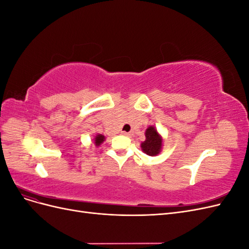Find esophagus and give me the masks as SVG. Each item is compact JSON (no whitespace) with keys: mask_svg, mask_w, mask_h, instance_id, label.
I'll return each mask as SVG.
<instances>
[{"mask_svg":"<svg viewBox=\"0 0 249 249\" xmlns=\"http://www.w3.org/2000/svg\"><path fill=\"white\" fill-rule=\"evenodd\" d=\"M122 134L124 135V136H130V135H131L130 133H127V132H122Z\"/></svg>","mask_w":249,"mask_h":249,"instance_id":"esophagus-1","label":"esophagus"}]
</instances>
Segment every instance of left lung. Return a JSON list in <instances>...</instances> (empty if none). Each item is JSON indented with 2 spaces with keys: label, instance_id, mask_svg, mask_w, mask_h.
<instances>
[{
  "label": "left lung",
  "instance_id": "left-lung-1",
  "mask_svg": "<svg viewBox=\"0 0 249 249\" xmlns=\"http://www.w3.org/2000/svg\"><path fill=\"white\" fill-rule=\"evenodd\" d=\"M163 145V139L161 135L158 133L157 129L153 125H149L145 131V140L141 143L143 153L148 156L159 155Z\"/></svg>",
  "mask_w": 249,
  "mask_h": 249
}]
</instances>
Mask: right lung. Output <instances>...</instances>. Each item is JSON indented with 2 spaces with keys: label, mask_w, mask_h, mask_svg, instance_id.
I'll return each mask as SVG.
<instances>
[{
  "label": "right lung",
  "mask_w": 249,
  "mask_h": 249,
  "mask_svg": "<svg viewBox=\"0 0 249 249\" xmlns=\"http://www.w3.org/2000/svg\"><path fill=\"white\" fill-rule=\"evenodd\" d=\"M93 140H94V144L96 146H100L102 143L105 141V136H104V135H102V134H97Z\"/></svg>",
  "instance_id": "obj_1"
}]
</instances>
